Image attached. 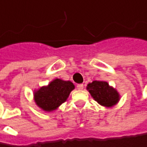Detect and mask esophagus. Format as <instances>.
<instances>
[{
    "mask_svg": "<svg viewBox=\"0 0 147 147\" xmlns=\"http://www.w3.org/2000/svg\"><path fill=\"white\" fill-rule=\"evenodd\" d=\"M76 88H77L78 90H82V89L84 88V84H78L77 86H76Z\"/></svg>",
    "mask_w": 147,
    "mask_h": 147,
    "instance_id": "1",
    "label": "esophagus"
}]
</instances>
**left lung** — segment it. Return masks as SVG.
Returning a JSON list of instances; mask_svg holds the SVG:
<instances>
[{
    "label": "left lung",
    "mask_w": 147,
    "mask_h": 147,
    "mask_svg": "<svg viewBox=\"0 0 147 147\" xmlns=\"http://www.w3.org/2000/svg\"><path fill=\"white\" fill-rule=\"evenodd\" d=\"M86 88L92 97L104 107H113L120 100L119 92L106 81L94 80L89 83Z\"/></svg>",
    "instance_id": "obj_1"
}]
</instances>
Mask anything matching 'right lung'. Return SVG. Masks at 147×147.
Returning a JSON list of instances; mask_svg holds the SVG:
<instances>
[{
	"label": "right lung",
	"instance_id": "obj_1",
	"mask_svg": "<svg viewBox=\"0 0 147 147\" xmlns=\"http://www.w3.org/2000/svg\"><path fill=\"white\" fill-rule=\"evenodd\" d=\"M75 88L72 82L55 79L48 85L41 87L34 92V100L37 106L44 112L56 110L67 100L71 92Z\"/></svg>",
	"mask_w": 147,
	"mask_h": 147
}]
</instances>
